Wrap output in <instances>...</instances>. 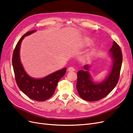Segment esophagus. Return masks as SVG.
Here are the masks:
<instances>
[{
	"instance_id": "34e87169",
	"label": "esophagus",
	"mask_w": 133,
	"mask_h": 133,
	"mask_svg": "<svg viewBox=\"0 0 133 133\" xmlns=\"http://www.w3.org/2000/svg\"><path fill=\"white\" fill-rule=\"evenodd\" d=\"M68 71L70 72H72V71H75V69L74 67H70L69 68H68Z\"/></svg>"
}]
</instances>
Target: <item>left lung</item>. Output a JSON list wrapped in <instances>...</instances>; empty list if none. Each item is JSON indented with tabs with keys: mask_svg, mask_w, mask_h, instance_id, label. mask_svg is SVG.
I'll list each match as a JSON object with an SVG mask.
<instances>
[{
	"mask_svg": "<svg viewBox=\"0 0 133 133\" xmlns=\"http://www.w3.org/2000/svg\"><path fill=\"white\" fill-rule=\"evenodd\" d=\"M113 65L108 76L102 82H93L88 72L90 66L85 65L83 70L77 72V82L76 88L79 96L84 100L89 102L97 101L106 97L116 86L119 78L123 56L121 48L116 42L109 50Z\"/></svg>",
	"mask_w": 133,
	"mask_h": 133,
	"instance_id": "obj_1",
	"label": "left lung"
}]
</instances>
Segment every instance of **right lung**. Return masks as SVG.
<instances>
[{"label":"right lung","instance_id":"1","mask_svg":"<svg viewBox=\"0 0 133 133\" xmlns=\"http://www.w3.org/2000/svg\"><path fill=\"white\" fill-rule=\"evenodd\" d=\"M36 31H30L20 38L12 54V63L16 82L20 89L30 99L40 102L46 101L52 97L58 81L66 74V68L40 79L32 78L26 74L20 61V45L24 37Z\"/></svg>","mask_w":133,"mask_h":133}]
</instances>
